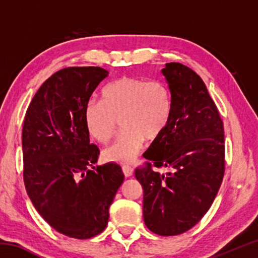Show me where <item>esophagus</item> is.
<instances>
[{
	"label": "esophagus",
	"instance_id": "esophagus-1",
	"mask_svg": "<svg viewBox=\"0 0 258 258\" xmlns=\"http://www.w3.org/2000/svg\"><path fill=\"white\" fill-rule=\"evenodd\" d=\"M123 173H124V175L126 177H131L133 175V168L130 167V166H127V165H124L123 166Z\"/></svg>",
	"mask_w": 258,
	"mask_h": 258
}]
</instances>
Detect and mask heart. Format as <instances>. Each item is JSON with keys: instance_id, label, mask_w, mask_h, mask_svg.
<instances>
[{"instance_id": "obj_1", "label": "heart", "mask_w": 258, "mask_h": 258, "mask_svg": "<svg viewBox=\"0 0 258 258\" xmlns=\"http://www.w3.org/2000/svg\"><path fill=\"white\" fill-rule=\"evenodd\" d=\"M102 101L86 104L84 120L87 132L100 142L110 139L121 121V133L103 150L107 160L132 163L146 140L158 139L172 115V93L160 81L121 77L109 83L101 92Z\"/></svg>"}]
</instances>
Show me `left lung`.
<instances>
[{"mask_svg": "<svg viewBox=\"0 0 258 258\" xmlns=\"http://www.w3.org/2000/svg\"><path fill=\"white\" fill-rule=\"evenodd\" d=\"M172 93L167 127L135 169L143 189V218L159 235L190 230L211 208L224 175V128L202 78L178 62L161 69ZM170 172L160 174L151 165Z\"/></svg>", "mask_w": 258, "mask_h": 258, "instance_id": "1", "label": "left lung"}]
</instances>
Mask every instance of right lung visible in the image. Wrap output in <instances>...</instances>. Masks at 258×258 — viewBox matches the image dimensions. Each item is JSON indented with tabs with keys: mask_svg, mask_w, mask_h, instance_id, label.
<instances>
[{
	"mask_svg": "<svg viewBox=\"0 0 258 258\" xmlns=\"http://www.w3.org/2000/svg\"><path fill=\"white\" fill-rule=\"evenodd\" d=\"M100 67H68L43 83L26 112L24 182L30 202L52 228L67 237L101 233L109 207L124 182L119 165L97 166L84 110L100 82ZM95 171H93V169Z\"/></svg>",
	"mask_w": 258,
	"mask_h": 258,
	"instance_id": "1",
	"label": "right lung"
}]
</instances>
